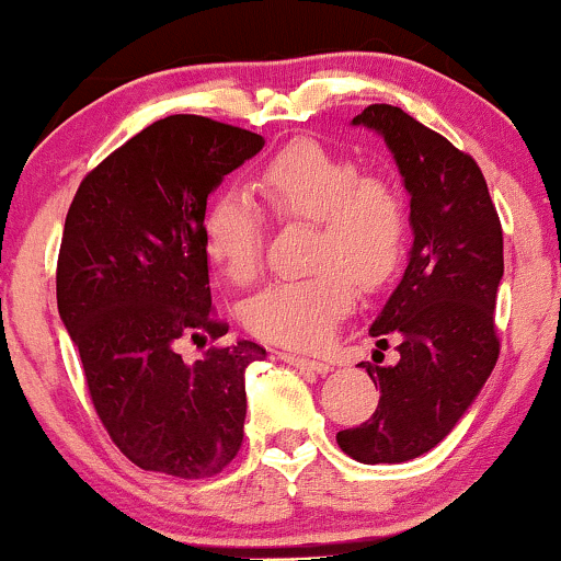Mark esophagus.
<instances>
[{
  "instance_id": "obj_1",
  "label": "esophagus",
  "mask_w": 561,
  "mask_h": 561,
  "mask_svg": "<svg viewBox=\"0 0 561 561\" xmlns=\"http://www.w3.org/2000/svg\"><path fill=\"white\" fill-rule=\"evenodd\" d=\"M282 362H287L295 369H308V371H317V375H327L332 371V364L319 362V358H306V356H295V353H282Z\"/></svg>"
}]
</instances>
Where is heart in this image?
<instances>
[{"mask_svg": "<svg viewBox=\"0 0 561 561\" xmlns=\"http://www.w3.org/2000/svg\"><path fill=\"white\" fill-rule=\"evenodd\" d=\"M259 190L285 221H313V274L276 279L242 308L250 332L268 343L319 347L356 300V282L375 289L396 272L405 240V205L388 179L353 160L293 141L263 165ZM205 248L231 282L255 279L263 255V214L253 197L229 190L205 214Z\"/></svg>", "mask_w": 561, "mask_h": 561, "instance_id": "1", "label": "heart"}]
</instances>
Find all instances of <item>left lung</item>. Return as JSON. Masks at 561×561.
I'll return each instance as SVG.
<instances>
[{"label":"left lung","mask_w":561,"mask_h":561,"mask_svg":"<svg viewBox=\"0 0 561 561\" xmlns=\"http://www.w3.org/2000/svg\"><path fill=\"white\" fill-rule=\"evenodd\" d=\"M351 124L388 145L409 192L414 242L369 327L379 351L398 340L401 358L358 364L379 385V403L369 422L337 433V446L362 465H401L433 450L491 377L504 234L478 163L446 137L392 105H369Z\"/></svg>","instance_id":"1"}]
</instances>
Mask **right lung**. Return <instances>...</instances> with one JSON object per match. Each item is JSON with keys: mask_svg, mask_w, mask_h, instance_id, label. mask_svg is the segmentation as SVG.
Segmentation results:
<instances>
[{"mask_svg": "<svg viewBox=\"0 0 561 561\" xmlns=\"http://www.w3.org/2000/svg\"><path fill=\"white\" fill-rule=\"evenodd\" d=\"M263 145L203 115H169L102 160L70 203L57 311L102 424L150 472L214 478L242 446L244 369L266 351L237 340L190 364L179 343L229 332L210 306L205 208Z\"/></svg>", "mask_w": 561, "mask_h": 561, "instance_id": "1", "label": "right lung"}]
</instances>
